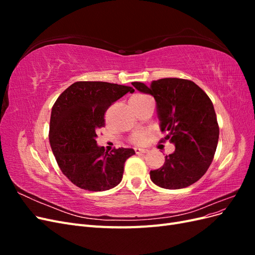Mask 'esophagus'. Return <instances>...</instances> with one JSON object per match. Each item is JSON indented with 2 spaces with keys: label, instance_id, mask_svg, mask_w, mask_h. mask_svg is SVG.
<instances>
[{
  "label": "esophagus",
  "instance_id": "1",
  "mask_svg": "<svg viewBox=\"0 0 255 255\" xmlns=\"http://www.w3.org/2000/svg\"><path fill=\"white\" fill-rule=\"evenodd\" d=\"M135 152H136V154H140V153L144 154V153L148 152V149H144V148H135Z\"/></svg>",
  "mask_w": 255,
  "mask_h": 255
}]
</instances>
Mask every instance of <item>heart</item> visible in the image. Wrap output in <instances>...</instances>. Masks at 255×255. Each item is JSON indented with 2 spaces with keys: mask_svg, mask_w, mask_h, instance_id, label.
Masks as SVG:
<instances>
[{
  "mask_svg": "<svg viewBox=\"0 0 255 255\" xmlns=\"http://www.w3.org/2000/svg\"><path fill=\"white\" fill-rule=\"evenodd\" d=\"M146 96H143V95H137V96H134L132 99H143L145 98ZM132 141L134 143H137V144H141L144 142V139H145V132H143V130H138V132H135L133 135H132Z\"/></svg>",
  "mask_w": 255,
  "mask_h": 255,
  "instance_id": "b5f03b06",
  "label": "heart"
}]
</instances>
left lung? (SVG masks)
I'll use <instances>...</instances> for the list:
<instances>
[{
  "label": "left lung",
  "mask_w": 255,
  "mask_h": 255,
  "mask_svg": "<svg viewBox=\"0 0 255 255\" xmlns=\"http://www.w3.org/2000/svg\"><path fill=\"white\" fill-rule=\"evenodd\" d=\"M133 86L154 97L160 121L161 141L169 140L175 151L165 163L150 171L152 182L166 189L190 186L201 179L212 164L218 144L219 127L211 99L197 84L188 80L167 78Z\"/></svg>",
  "instance_id": "left-lung-1"
}]
</instances>
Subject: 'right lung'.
Instances as JSON below:
<instances>
[{
	"label": "right lung",
	"instance_id": "add662e5",
	"mask_svg": "<svg viewBox=\"0 0 255 255\" xmlns=\"http://www.w3.org/2000/svg\"><path fill=\"white\" fill-rule=\"evenodd\" d=\"M129 86L106 82H75L54 103L49 139L57 164L76 186L89 191L114 188L121 182L126 160L133 149L112 152L97 144L98 129L105 126L109 107L128 92Z\"/></svg>",
	"mask_w": 255,
	"mask_h": 255
}]
</instances>
